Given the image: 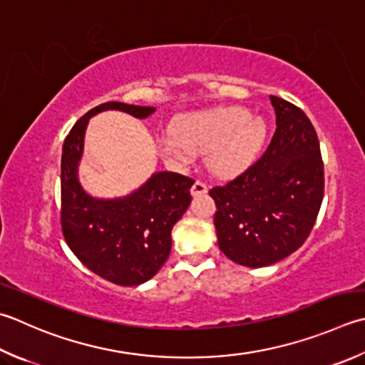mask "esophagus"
I'll return each instance as SVG.
<instances>
[{
  "label": "esophagus",
  "instance_id": "esophagus-1",
  "mask_svg": "<svg viewBox=\"0 0 365 365\" xmlns=\"http://www.w3.org/2000/svg\"><path fill=\"white\" fill-rule=\"evenodd\" d=\"M190 191H191V196H199V195H205V192L209 191V188H207L205 183L196 180L195 183H192V187H191Z\"/></svg>",
  "mask_w": 365,
  "mask_h": 365
}]
</instances>
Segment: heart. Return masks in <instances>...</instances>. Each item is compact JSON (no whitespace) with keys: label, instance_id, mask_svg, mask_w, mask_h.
<instances>
[{"label":"heart","instance_id":"obj_1","mask_svg":"<svg viewBox=\"0 0 365 365\" xmlns=\"http://www.w3.org/2000/svg\"><path fill=\"white\" fill-rule=\"evenodd\" d=\"M266 138V120L230 107L178 118L174 131L160 135L158 148L166 158L182 164H190L195 153H207L210 173L227 178L250 168Z\"/></svg>","mask_w":365,"mask_h":365}]
</instances>
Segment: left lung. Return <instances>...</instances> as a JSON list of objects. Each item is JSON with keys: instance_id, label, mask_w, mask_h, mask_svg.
I'll return each mask as SVG.
<instances>
[{"instance_id": "8db88e82", "label": "left lung", "mask_w": 365, "mask_h": 365, "mask_svg": "<svg viewBox=\"0 0 365 365\" xmlns=\"http://www.w3.org/2000/svg\"><path fill=\"white\" fill-rule=\"evenodd\" d=\"M277 130L261 158L225 187L210 190L218 247L245 267H266L301 247L324 195L319 142L309 117L270 96Z\"/></svg>"}]
</instances>
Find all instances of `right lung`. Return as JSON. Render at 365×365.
<instances>
[{
	"label": "right lung",
	"mask_w": 365,
	"mask_h": 365,
	"mask_svg": "<svg viewBox=\"0 0 365 365\" xmlns=\"http://www.w3.org/2000/svg\"><path fill=\"white\" fill-rule=\"evenodd\" d=\"M106 110L147 118L156 109L110 101L73 126L61 155V227L66 244L91 272L120 287H138L158 274L169 258L170 231L188 209L195 180L163 170L126 196L88 195L78 178L85 131L88 120Z\"/></svg>",
	"instance_id": "1"
}]
</instances>
